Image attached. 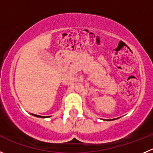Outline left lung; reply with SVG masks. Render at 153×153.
<instances>
[{
    "label": "left lung",
    "instance_id": "8db88e82",
    "mask_svg": "<svg viewBox=\"0 0 153 153\" xmlns=\"http://www.w3.org/2000/svg\"><path fill=\"white\" fill-rule=\"evenodd\" d=\"M109 121H110V120H109Z\"/></svg>",
    "mask_w": 153,
    "mask_h": 153
}]
</instances>
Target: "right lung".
<instances>
[{
  "label": "right lung",
  "mask_w": 153,
  "mask_h": 153,
  "mask_svg": "<svg viewBox=\"0 0 153 153\" xmlns=\"http://www.w3.org/2000/svg\"><path fill=\"white\" fill-rule=\"evenodd\" d=\"M31 115H33V116H37V117H44V116H38V115H35V114H33V113H31ZM46 117H48V116H46Z\"/></svg>",
  "instance_id": "right-lung-1"
}]
</instances>
